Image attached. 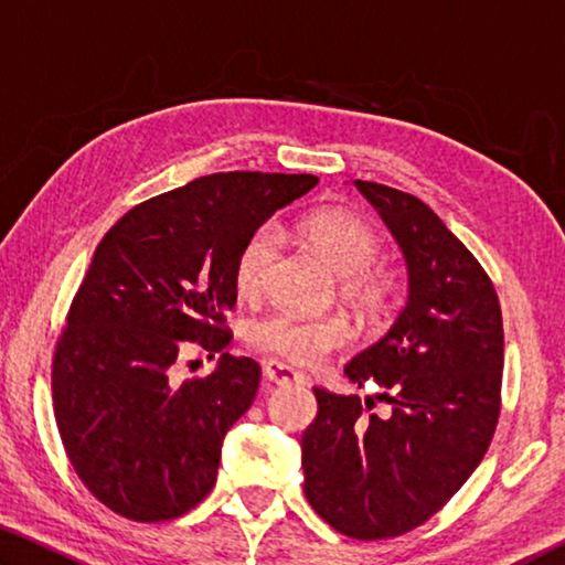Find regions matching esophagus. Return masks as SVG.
I'll list each match as a JSON object with an SVG mask.
<instances>
[{
    "label": "esophagus",
    "instance_id": "34e87169",
    "mask_svg": "<svg viewBox=\"0 0 565 565\" xmlns=\"http://www.w3.org/2000/svg\"><path fill=\"white\" fill-rule=\"evenodd\" d=\"M264 376L271 381L276 386H286V384H303V376L299 371H294L289 363H284L279 359H269L264 361Z\"/></svg>",
    "mask_w": 565,
    "mask_h": 565
}]
</instances>
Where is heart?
Instances as JSON below:
<instances>
[{
	"label": "heart",
	"instance_id": "b5f03b06",
	"mask_svg": "<svg viewBox=\"0 0 565 565\" xmlns=\"http://www.w3.org/2000/svg\"><path fill=\"white\" fill-rule=\"evenodd\" d=\"M303 242L339 274V294L363 319H381L401 296V276L379 256V234L366 218L349 209H321L299 224ZM279 252L274 228L262 226L246 238L234 262V286L244 299H254L269 281ZM246 347L299 366H313L349 341V327L337 317H299L294 311H269L244 327Z\"/></svg>",
	"mask_w": 565,
	"mask_h": 565
}]
</instances>
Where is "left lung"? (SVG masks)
Returning a JSON list of instances; mask_svg holds the SVG:
<instances>
[{
    "label": "left lung",
    "mask_w": 565,
    "mask_h": 565,
    "mask_svg": "<svg viewBox=\"0 0 565 565\" xmlns=\"http://www.w3.org/2000/svg\"><path fill=\"white\" fill-rule=\"evenodd\" d=\"M408 264V303L384 339L347 369L374 398L313 386L301 436L303 493L333 531L396 539L451 501L491 446L501 414L503 317L491 276L420 199L353 181Z\"/></svg>",
    "instance_id": "1"
}]
</instances>
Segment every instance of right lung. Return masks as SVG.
<instances>
[{"label":"right lung","mask_w":565,"mask_h":565,"mask_svg":"<svg viewBox=\"0 0 565 565\" xmlns=\"http://www.w3.org/2000/svg\"><path fill=\"white\" fill-rule=\"evenodd\" d=\"M313 174L226 171L151 196L94 252L52 356V401L76 476L139 523L184 515L214 489L222 441L259 388L254 359L224 353L206 379H177L189 349L232 341L234 262Z\"/></svg>","instance_id":"right-lung-1"}]
</instances>
